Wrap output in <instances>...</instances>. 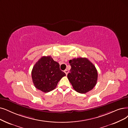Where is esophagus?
I'll return each mask as SVG.
<instances>
[{"label":"esophagus","mask_w":128,"mask_h":128,"mask_svg":"<svg viewBox=\"0 0 128 128\" xmlns=\"http://www.w3.org/2000/svg\"><path fill=\"white\" fill-rule=\"evenodd\" d=\"M64 73L66 74V75H67V74H68L69 73V71H68V70L66 69V70H65L64 71Z\"/></svg>","instance_id":"1"}]
</instances>
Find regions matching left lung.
Wrapping results in <instances>:
<instances>
[{
  "mask_svg": "<svg viewBox=\"0 0 128 128\" xmlns=\"http://www.w3.org/2000/svg\"><path fill=\"white\" fill-rule=\"evenodd\" d=\"M70 72L67 77L73 88L80 94H86L92 89L98 79V72L94 64L86 58L69 60Z\"/></svg>",
  "mask_w": 128,
  "mask_h": 128,
  "instance_id": "8db88e82",
  "label": "left lung"
}]
</instances>
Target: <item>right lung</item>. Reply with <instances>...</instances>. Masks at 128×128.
<instances>
[{
    "mask_svg": "<svg viewBox=\"0 0 128 128\" xmlns=\"http://www.w3.org/2000/svg\"><path fill=\"white\" fill-rule=\"evenodd\" d=\"M32 76L36 88L44 92H48L56 88L66 74L60 69L59 64L49 56H43L36 63Z\"/></svg>",
    "mask_w": 128,
    "mask_h": 128,
    "instance_id": "obj_1",
    "label": "right lung"
}]
</instances>
